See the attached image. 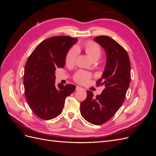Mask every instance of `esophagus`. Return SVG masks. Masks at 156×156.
<instances>
[{"instance_id": "34e87169", "label": "esophagus", "mask_w": 156, "mask_h": 156, "mask_svg": "<svg viewBox=\"0 0 156 156\" xmlns=\"http://www.w3.org/2000/svg\"><path fill=\"white\" fill-rule=\"evenodd\" d=\"M81 89H83V88L81 87H79V86L76 87V90H81Z\"/></svg>"}]
</instances>
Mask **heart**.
Here are the masks:
<instances>
[{
  "mask_svg": "<svg viewBox=\"0 0 156 156\" xmlns=\"http://www.w3.org/2000/svg\"><path fill=\"white\" fill-rule=\"evenodd\" d=\"M84 49L86 51V53L92 60L98 58L101 56V49L99 45L92 41H89L84 45ZM78 55V49L76 47H73L71 49L66 56V63L67 64H72L75 62V59L77 58ZM91 75L89 73L84 72V71H79L75 75L74 79L75 81L80 83L84 84L88 81V80L90 78Z\"/></svg>",
  "mask_w": 156,
  "mask_h": 156,
  "instance_id": "1",
  "label": "heart"
}]
</instances>
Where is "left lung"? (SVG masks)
<instances>
[{
	"label": "left lung",
	"instance_id": "1",
	"mask_svg": "<svg viewBox=\"0 0 156 156\" xmlns=\"http://www.w3.org/2000/svg\"><path fill=\"white\" fill-rule=\"evenodd\" d=\"M94 40L104 49L106 65L97 85L105 88L100 95L94 98L88 90L87 97L81 103V114L87 122L101 125L110 120L123 103L131 80V65L126 51L111 37L100 36Z\"/></svg>",
	"mask_w": 156,
	"mask_h": 156
}]
</instances>
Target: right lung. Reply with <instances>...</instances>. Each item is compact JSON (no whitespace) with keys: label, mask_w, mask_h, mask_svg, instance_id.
<instances>
[{"label":"right lung","mask_w":156,"mask_h":156,"mask_svg":"<svg viewBox=\"0 0 156 156\" xmlns=\"http://www.w3.org/2000/svg\"><path fill=\"white\" fill-rule=\"evenodd\" d=\"M77 39L54 36L37 45L28 58L24 71V88L28 105L43 120L58 116L63 110L65 99L75 90L73 84L55 85V69L65 66L68 51Z\"/></svg>","instance_id":"add662e5"}]
</instances>
